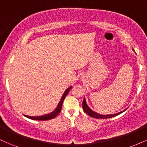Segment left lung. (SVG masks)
Wrapping results in <instances>:
<instances>
[{
  "label": "left lung",
  "mask_w": 147,
  "mask_h": 147,
  "mask_svg": "<svg viewBox=\"0 0 147 147\" xmlns=\"http://www.w3.org/2000/svg\"><path fill=\"white\" fill-rule=\"evenodd\" d=\"M82 106H83V109L84 111V112L86 113L89 116H90V117H94V118H97V119H106V118H111V117H115V116L117 115L122 113V112H124V111H122V112H119L118 113H116V114H111V115H100L99 113H97L94 112V111H92L90 108L88 106V105L86 104V99L85 98L84 99V101H83V103H82Z\"/></svg>",
  "instance_id": "left-lung-1"
}]
</instances>
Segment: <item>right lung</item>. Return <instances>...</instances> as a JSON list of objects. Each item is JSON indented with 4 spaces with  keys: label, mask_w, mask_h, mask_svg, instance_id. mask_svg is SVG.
<instances>
[{
    "label": "right lung",
    "mask_w": 147,
    "mask_h": 147,
    "mask_svg": "<svg viewBox=\"0 0 147 147\" xmlns=\"http://www.w3.org/2000/svg\"><path fill=\"white\" fill-rule=\"evenodd\" d=\"M71 88L72 87L70 86V88H68L65 91V92H64V93H63V96H62L61 99V101L59 102V103L58 106H57V109H55V110L53 112L50 113H49V114L44 115H42V116H36V117H31V116L25 115V116L26 117L30 118V119H34V120H43V121H44V120H49V119H53V118H55V117H57V116L58 115V114L61 112V111L62 104H63L64 99H65V97H66V95L68 94L69 91L70 90Z\"/></svg>",
    "instance_id": "1"
}]
</instances>
